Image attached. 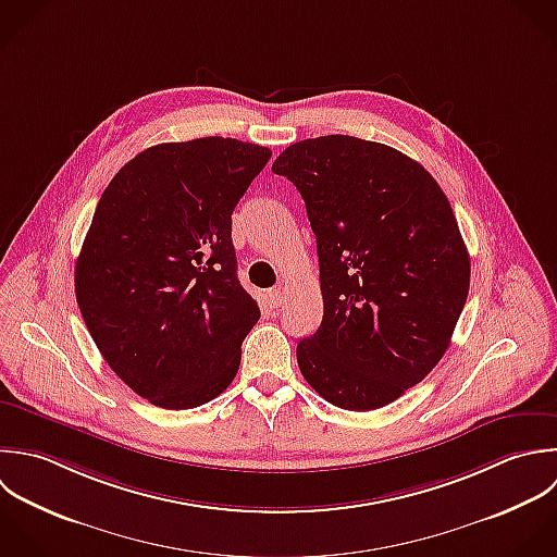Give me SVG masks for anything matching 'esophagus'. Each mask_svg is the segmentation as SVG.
Listing matches in <instances>:
<instances>
[{
	"instance_id": "1",
	"label": "esophagus",
	"mask_w": 557,
	"mask_h": 557,
	"mask_svg": "<svg viewBox=\"0 0 557 557\" xmlns=\"http://www.w3.org/2000/svg\"><path fill=\"white\" fill-rule=\"evenodd\" d=\"M264 299H267L269 308H277V306H282V301H284V293H282L280 288H271V290L264 295Z\"/></svg>"
}]
</instances>
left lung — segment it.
<instances>
[{
    "mask_svg": "<svg viewBox=\"0 0 557 557\" xmlns=\"http://www.w3.org/2000/svg\"><path fill=\"white\" fill-rule=\"evenodd\" d=\"M317 236L323 321L299 341L306 382L332 406L384 408L445 356L471 258L438 182L406 153L345 134L306 138L273 162Z\"/></svg>",
    "mask_w": 557,
    "mask_h": 557,
    "instance_id": "8db88e82",
    "label": "left lung"
}]
</instances>
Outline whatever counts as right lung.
<instances>
[{
    "instance_id": "1",
    "label": "right lung",
    "mask_w": 557,
    "mask_h": 557,
    "mask_svg": "<svg viewBox=\"0 0 557 557\" xmlns=\"http://www.w3.org/2000/svg\"><path fill=\"white\" fill-rule=\"evenodd\" d=\"M271 149L206 136L140 151L110 180L75 262V299L108 367L188 410L236 377L260 319L240 286L232 212Z\"/></svg>"
}]
</instances>
